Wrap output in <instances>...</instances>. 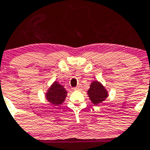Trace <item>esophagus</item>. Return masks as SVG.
I'll use <instances>...</instances> for the list:
<instances>
[{"mask_svg":"<svg viewBox=\"0 0 150 150\" xmlns=\"http://www.w3.org/2000/svg\"><path fill=\"white\" fill-rule=\"evenodd\" d=\"M74 89H75V90H80V89H81V86H77L76 87L74 88Z\"/></svg>","mask_w":150,"mask_h":150,"instance_id":"34e87169","label":"esophagus"}]
</instances>
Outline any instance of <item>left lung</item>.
<instances>
[{
  "label": "left lung",
  "mask_w": 150,
  "mask_h": 150,
  "mask_svg": "<svg viewBox=\"0 0 150 150\" xmlns=\"http://www.w3.org/2000/svg\"><path fill=\"white\" fill-rule=\"evenodd\" d=\"M87 94L92 103L95 105L101 103L109 96L107 89L98 81H93L91 83L90 87L87 91Z\"/></svg>",
  "instance_id": "8db88e82"
}]
</instances>
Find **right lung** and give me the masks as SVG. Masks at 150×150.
<instances>
[{"label":"right lung","mask_w":150,"mask_h":150,"mask_svg":"<svg viewBox=\"0 0 150 150\" xmlns=\"http://www.w3.org/2000/svg\"><path fill=\"white\" fill-rule=\"evenodd\" d=\"M67 96V92L64 86L58 81L53 82L45 93V98L47 101L54 106L62 104Z\"/></svg>","instance_id":"right-lung-1"}]
</instances>
